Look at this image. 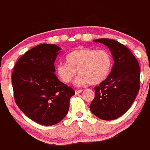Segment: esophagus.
Here are the masks:
<instances>
[{"instance_id":"obj_1","label":"esophagus","mask_w":150,"mask_h":150,"mask_svg":"<svg viewBox=\"0 0 150 150\" xmlns=\"http://www.w3.org/2000/svg\"><path fill=\"white\" fill-rule=\"evenodd\" d=\"M81 92H82V90H81V89H76V90H75V94H80V93H81Z\"/></svg>"}]
</instances>
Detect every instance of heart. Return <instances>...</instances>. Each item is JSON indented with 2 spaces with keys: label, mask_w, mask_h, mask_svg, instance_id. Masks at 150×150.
I'll return each mask as SVG.
<instances>
[{
  "label": "heart",
  "mask_w": 150,
  "mask_h": 150,
  "mask_svg": "<svg viewBox=\"0 0 150 150\" xmlns=\"http://www.w3.org/2000/svg\"><path fill=\"white\" fill-rule=\"evenodd\" d=\"M66 61L58 64L56 74L61 81L69 83L78 71L80 75L75 81L78 86L100 83L108 78L113 65L111 54L105 49H76L66 56Z\"/></svg>",
  "instance_id": "obj_1"
}]
</instances>
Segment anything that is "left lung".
<instances>
[{"mask_svg":"<svg viewBox=\"0 0 150 150\" xmlns=\"http://www.w3.org/2000/svg\"><path fill=\"white\" fill-rule=\"evenodd\" d=\"M96 42L105 45L113 56L114 64L110 73L98 86L90 110L103 120H114L127 111L140 88L139 62L124 45L110 39H98Z\"/></svg>","mask_w":150,"mask_h":150,"instance_id":"1","label":"left lung"}]
</instances>
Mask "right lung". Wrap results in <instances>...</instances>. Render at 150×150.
<instances>
[{
	"label": "right lung",
	"instance_id": "obj_1",
	"mask_svg": "<svg viewBox=\"0 0 150 150\" xmlns=\"http://www.w3.org/2000/svg\"><path fill=\"white\" fill-rule=\"evenodd\" d=\"M60 50L56 45H39L21 56L13 69L16 104L29 119L42 125L62 121L75 94L71 87L55 75L54 62Z\"/></svg>",
	"mask_w": 150,
	"mask_h": 150
}]
</instances>
